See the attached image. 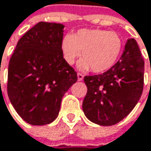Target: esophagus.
Instances as JSON below:
<instances>
[{"label":"esophagus","instance_id":"1","mask_svg":"<svg viewBox=\"0 0 151 151\" xmlns=\"http://www.w3.org/2000/svg\"><path fill=\"white\" fill-rule=\"evenodd\" d=\"M77 76H78V81H82L83 80V78H84V75L83 74H81V73H78L77 74Z\"/></svg>","mask_w":151,"mask_h":151}]
</instances>
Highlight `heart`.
<instances>
[{"label": "heart", "mask_w": 151, "mask_h": 151, "mask_svg": "<svg viewBox=\"0 0 151 151\" xmlns=\"http://www.w3.org/2000/svg\"><path fill=\"white\" fill-rule=\"evenodd\" d=\"M123 41L114 32L102 29H81L72 35H65L61 42V50L65 62L73 64L78 57L83 59L79 68L103 73L110 70L118 61L122 51Z\"/></svg>", "instance_id": "obj_1"}]
</instances>
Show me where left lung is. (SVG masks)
<instances>
[{
    "mask_svg": "<svg viewBox=\"0 0 151 151\" xmlns=\"http://www.w3.org/2000/svg\"><path fill=\"white\" fill-rule=\"evenodd\" d=\"M144 60L134 39L127 40L120 59L107 71L85 76L88 93L82 109L100 126H112L125 119L137 104L143 90Z\"/></svg>",
    "mask_w": 151,
    "mask_h": 151,
    "instance_id": "obj_1",
    "label": "left lung"
}]
</instances>
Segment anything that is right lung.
<instances>
[{
    "label": "right lung",
    "instance_id": "right-lung-1",
    "mask_svg": "<svg viewBox=\"0 0 151 151\" xmlns=\"http://www.w3.org/2000/svg\"><path fill=\"white\" fill-rule=\"evenodd\" d=\"M64 25L40 22L18 40L8 70V96L27 123L43 126L58 116L61 101L77 81V72L63 59Z\"/></svg>",
    "mask_w": 151,
    "mask_h": 151
}]
</instances>
